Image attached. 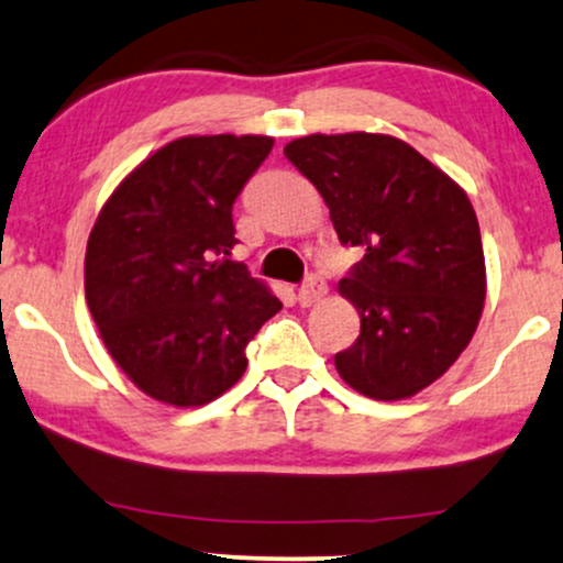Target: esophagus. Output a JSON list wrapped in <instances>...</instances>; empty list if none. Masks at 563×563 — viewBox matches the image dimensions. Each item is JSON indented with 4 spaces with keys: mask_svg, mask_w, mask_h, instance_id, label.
<instances>
[{
    "mask_svg": "<svg viewBox=\"0 0 563 563\" xmlns=\"http://www.w3.org/2000/svg\"><path fill=\"white\" fill-rule=\"evenodd\" d=\"M325 292H329V287H325L323 276L310 274L308 279L300 284V292H297V300H300V305H305V308H308V305H313V302L321 300Z\"/></svg>",
    "mask_w": 563,
    "mask_h": 563,
    "instance_id": "1",
    "label": "esophagus"
}]
</instances>
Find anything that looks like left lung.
<instances>
[{
    "label": "left lung",
    "instance_id": "8db88e82",
    "mask_svg": "<svg viewBox=\"0 0 563 563\" xmlns=\"http://www.w3.org/2000/svg\"><path fill=\"white\" fill-rule=\"evenodd\" d=\"M284 156L318 187L339 242L363 258L339 282L360 336L339 376L371 399L418 394L473 339L485 258L473 203L412 145L391 135H308Z\"/></svg>",
    "mask_w": 563,
    "mask_h": 563
}]
</instances>
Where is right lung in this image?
I'll return each mask as SVG.
<instances>
[{
    "label": "right lung",
    "instance_id": "obj_1",
    "mask_svg": "<svg viewBox=\"0 0 563 563\" xmlns=\"http://www.w3.org/2000/svg\"><path fill=\"white\" fill-rule=\"evenodd\" d=\"M274 141L200 135L158 148L112 192L86 250V300L128 378L158 401L198 407L247 367V344L282 310L229 261L234 200Z\"/></svg>",
    "mask_w": 563,
    "mask_h": 563
}]
</instances>
